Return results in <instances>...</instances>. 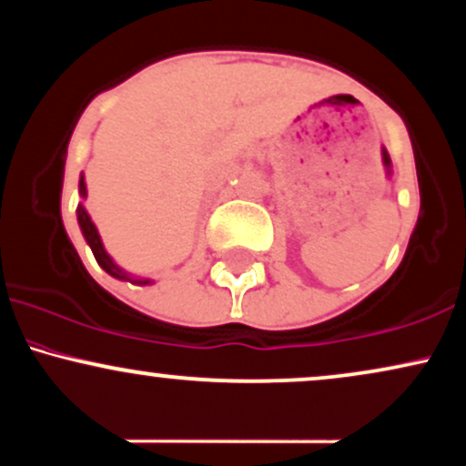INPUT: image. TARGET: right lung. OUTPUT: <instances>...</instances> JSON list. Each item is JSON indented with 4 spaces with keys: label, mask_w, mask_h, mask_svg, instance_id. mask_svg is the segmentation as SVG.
<instances>
[{
    "label": "right lung",
    "mask_w": 466,
    "mask_h": 466,
    "mask_svg": "<svg viewBox=\"0 0 466 466\" xmlns=\"http://www.w3.org/2000/svg\"><path fill=\"white\" fill-rule=\"evenodd\" d=\"M78 192H80V197H83V199H85V197H87V186H85V177H83V175H80V181H78ZM76 215H78L80 232H83L85 240H87V245H89V248H92L94 256H96V263L103 267L106 274L117 278V280L136 282V285H151V280H140V278H131V274H127V271L122 269V267H117V265L114 263V258H111V256L106 254L103 240H100L98 229H96L92 217H89V212L85 210L83 203H78Z\"/></svg>",
    "instance_id": "right-lung-1"
}]
</instances>
